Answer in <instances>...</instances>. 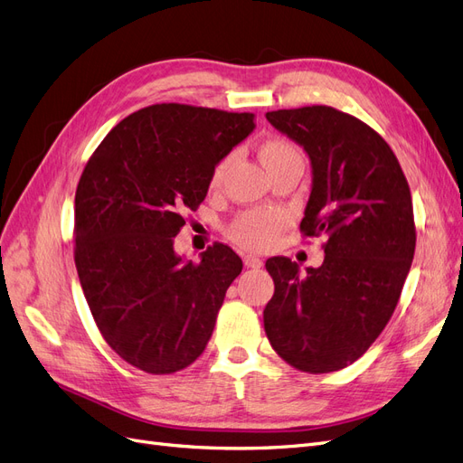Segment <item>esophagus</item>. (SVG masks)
Returning <instances> with one entry per match:
<instances>
[{"mask_svg":"<svg viewBox=\"0 0 463 463\" xmlns=\"http://www.w3.org/2000/svg\"><path fill=\"white\" fill-rule=\"evenodd\" d=\"M243 262H245L247 269H260V266H262V260L255 255H245Z\"/></svg>","mask_w":463,"mask_h":463,"instance_id":"obj_1","label":"esophagus"}]
</instances>
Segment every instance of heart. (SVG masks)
<instances>
[{"instance_id":"b5f03b06","label":"heart","mask_w":463,"mask_h":463,"mask_svg":"<svg viewBox=\"0 0 463 463\" xmlns=\"http://www.w3.org/2000/svg\"><path fill=\"white\" fill-rule=\"evenodd\" d=\"M259 156L269 172L291 162H301L298 148L284 141V138H269V141H264L259 148ZM228 165L230 158H223L214 167L210 184L218 185L223 174H226ZM284 226L286 216L282 213H276V210H250V213L241 214L232 223L230 237L243 249L264 250L278 240V235L284 230Z\"/></svg>"}]
</instances>
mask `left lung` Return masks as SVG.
Listing matches in <instances>:
<instances>
[{"instance_id":"8db88e82","label":"left lung","mask_w":463,"mask_h":463,"mask_svg":"<svg viewBox=\"0 0 463 463\" xmlns=\"http://www.w3.org/2000/svg\"><path fill=\"white\" fill-rule=\"evenodd\" d=\"M274 129L311 160L301 232L328 235L325 262L266 260L274 296L264 330L276 354L305 373H332L367 352L394 313L415 253L408 179L384 138L330 106L269 111Z\"/></svg>"}]
</instances>
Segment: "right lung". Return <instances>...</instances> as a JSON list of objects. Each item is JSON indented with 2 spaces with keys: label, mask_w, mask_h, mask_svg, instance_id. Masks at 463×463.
<instances>
[{
  "label": "right lung",
  "mask_w": 463,
  "mask_h": 463,
  "mask_svg": "<svg viewBox=\"0 0 463 463\" xmlns=\"http://www.w3.org/2000/svg\"><path fill=\"white\" fill-rule=\"evenodd\" d=\"M253 114L154 104L111 129L75 193V266L104 340L152 374L189 367L243 262L214 243L193 262L174 237L214 167L253 133Z\"/></svg>",
  "instance_id": "1"
}]
</instances>
